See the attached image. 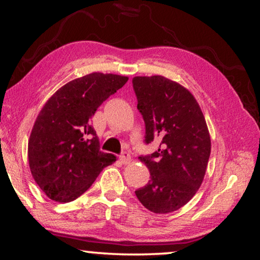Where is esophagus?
<instances>
[{
	"instance_id": "1",
	"label": "esophagus",
	"mask_w": 260,
	"mask_h": 260,
	"mask_svg": "<svg viewBox=\"0 0 260 260\" xmlns=\"http://www.w3.org/2000/svg\"><path fill=\"white\" fill-rule=\"evenodd\" d=\"M119 159H120V161L122 162V164H129L131 162V156H129V153L128 152H122L121 155L119 156Z\"/></svg>"
}]
</instances>
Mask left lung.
<instances>
[{"mask_svg":"<svg viewBox=\"0 0 260 260\" xmlns=\"http://www.w3.org/2000/svg\"><path fill=\"white\" fill-rule=\"evenodd\" d=\"M132 82L146 124L144 141L160 142L157 151L139 157L150 180L135 195L151 212H173L203 182L211 152L205 118L192 94L178 82L161 76L134 77Z\"/></svg>","mask_w":260,"mask_h":260,"instance_id":"obj_1","label":"left lung"}]
</instances>
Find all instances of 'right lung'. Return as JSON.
Masks as SVG:
<instances>
[{
	"label": "right lung",
	"mask_w": 260,
	"mask_h": 260,
	"mask_svg": "<svg viewBox=\"0 0 260 260\" xmlns=\"http://www.w3.org/2000/svg\"><path fill=\"white\" fill-rule=\"evenodd\" d=\"M128 77L94 72L60 87L43 105L30 132V173L50 200L68 203L81 196L104 167L116 161L100 150L90 125L96 110Z\"/></svg>",
	"instance_id": "1"
}]
</instances>
